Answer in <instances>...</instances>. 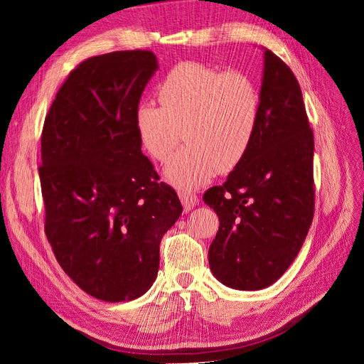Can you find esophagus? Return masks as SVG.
Listing matches in <instances>:
<instances>
[{
  "label": "esophagus",
  "instance_id": "34e87169",
  "mask_svg": "<svg viewBox=\"0 0 364 364\" xmlns=\"http://www.w3.org/2000/svg\"><path fill=\"white\" fill-rule=\"evenodd\" d=\"M179 199L185 208V211H191V209L199 203V199H197L196 193H191V191H183L181 190L179 191Z\"/></svg>",
  "mask_w": 364,
  "mask_h": 364
}]
</instances>
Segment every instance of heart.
<instances>
[{
    "mask_svg": "<svg viewBox=\"0 0 364 364\" xmlns=\"http://www.w3.org/2000/svg\"><path fill=\"white\" fill-rule=\"evenodd\" d=\"M158 98L161 107L138 105L135 130L142 149L159 162L170 159L183 130L188 146L165 170L178 188L194 190L246 158L261 114L258 85L249 73L179 62L159 83Z\"/></svg>",
    "mask_w": 364,
    "mask_h": 364,
    "instance_id": "b5f03b06",
    "label": "heart"
}]
</instances>
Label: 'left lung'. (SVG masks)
I'll return each mask as SVG.
<instances>
[{
  "mask_svg": "<svg viewBox=\"0 0 364 364\" xmlns=\"http://www.w3.org/2000/svg\"><path fill=\"white\" fill-rule=\"evenodd\" d=\"M257 136L223 185L203 194L218 215L209 267L230 289L261 290L299 253L314 215V136L293 71L264 53Z\"/></svg>",
  "mask_w": 364,
  "mask_h": 364,
  "instance_id": "obj_1",
  "label": "left lung"
}]
</instances>
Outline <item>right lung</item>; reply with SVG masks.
<instances>
[{
    "label": "right lung",
    "mask_w": 364,
    "mask_h": 364,
    "mask_svg": "<svg viewBox=\"0 0 364 364\" xmlns=\"http://www.w3.org/2000/svg\"><path fill=\"white\" fill-rule=\"evenodd\" d=\"M158 70L149 50L114 51L68 74L43 121L39 179L46 234L65 273L97 299L144 294L179 197L142 155L135 109Z\"/></svg>",
    "instance_id": "obj_1"
}]
</instances>
